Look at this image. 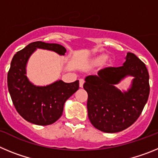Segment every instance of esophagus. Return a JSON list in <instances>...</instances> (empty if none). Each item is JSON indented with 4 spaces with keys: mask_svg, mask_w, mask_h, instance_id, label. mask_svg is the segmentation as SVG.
Returning a JSON list of instances; mask_svg holds the SVG:
<instances>
[{
    "mask_svg": "<svg viewBox=\"0 0 158 158\" xmlns=\"http://www.w3.org/2000/svg\"><path fill=\"white\" fill-rule=\"evenodd\" d=\"M84 83H85V80L84 79H80V81H79V85H80L81 88L83 87Z\"/></svg>",
    "mask_w": 158,
    "mask_h": 158,
    "instance_id": "1",
    "label": "esophagus"
}]
</instances>
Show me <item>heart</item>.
<instances>
[{"label": "heart", "mask_w": 158, "mask_h": 158, "mask_svg": "<svg viewBox=\"0 0 158 158\" xmlns=\"http://www.w3.org/2000/svg\"><path fill=\"white\" fill-rule=\"evenodd\" d=\"M105 59H106L105 55H101V56H100L98 58H97V59H96V62H99V63H100V62H104Z\"/></svg>", "instance_id": "heart-1"}]
</instances>
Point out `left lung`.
Listing matches in <instances>:
<instances>
[{
	"instance_id": "1",
	"label": "left lung",
	"mask_w": 158,
	"mask_h": 158,
	"mask_svg": "<svg viewBox=\"0 0 158 158\" xmlns=\"http://www.w3.org/2000/svg\"><path fill=\"white\" fill-rule=\"evenodd\" d=\"M127 76L135 77L131 88L122 92L114 86ZM149 73L133 53L127 54L122 66L106 67L98 75L85 77L88 115L96 129L116 133L131 126L140 116L150 94Z\"/></svg>"
}]
</instances>
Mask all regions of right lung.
I'll return each mask as SVG.
<instances>
[{
    "instance_id": "right-lung-1",
    "label": "right lung",
    "mask_w": 158,
    "mask_h": 158,
    "mask_svg": "<svg viewBox=\"0 0 158 158\" xmlns=\"http://www.w3.org/2000/svg\"><path fill=\"white\" fill-rule=\"evenodd\" d=\"M37 48L45 49L65 55V47L57 43L38 41L18 51L12 58L8 73V88L13 105L25 120L47 126L62 116L65 102L79 89V81L65 83L57 81L47 86H36L26 76L28 58Z\"/></svg>"
}]
</instances>
